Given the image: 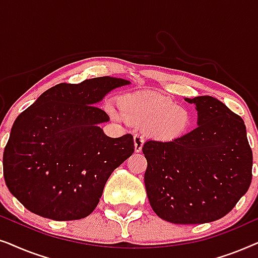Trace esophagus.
<instances>
[{"instance_id": "esophagus-1", "label": "esophagus", "mask_w": 258, "mask_h": 258, "mask_svg": "<svg viewBox=\"0 0 258 258\" xmlns=\"http://www.w3.org/2000/svg\"><path fill=\"white\" fill-rule=\"evenodd\" d=\"M143 143H144V137L142 135H139V134H136V135L134 136V144H135V151H136V153H140V151L142 150Z\"/></svg>"}]
</instances>
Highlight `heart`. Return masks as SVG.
Instances as JSON below:
<instances>
[{
    "label": "heart",
    "mask_w": 258,
    "mask_h": 258,
    "mask_svg": "<svg viewBox=\"0 0 258 258\" xmlns=\"http://www.w3.org/2000/svg\"><path fill=\"white\" fill-rule=\"evenodd\" d=\"M118 110L107 105L108 114L116 121L142 125L144 133L160 141H174L182 137L191 124V115L185 107L171 98L154 94H126L119 97Z\"/></svg>",
    "instance_id": "1"
}]
</instances>
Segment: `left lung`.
Segmentation results:
<instances>
[{
	"mask_svg": "<svg viewBox=\"0 0 258 258\" xmlns=\"http://www.w3.org/2000/svg\"><path fill=\"white\" fill-rule=\"evenodd\" d=\"M185 101L196 104L199 126L177 140L144 143V183L162 220L202 224L230 213L248 191L252 151L244 121L224 103L211 96Z\"/></svg>",
	"mask_w": 258,
	"mask_h": 258,
	"instance_id": "8db88e82",
	"label": "left lung"
}]
</instances>
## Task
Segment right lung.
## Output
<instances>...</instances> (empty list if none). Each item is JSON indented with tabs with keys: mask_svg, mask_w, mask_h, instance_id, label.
Here are the masks:
<instances>
[{
	"mask_svg": "<svg viewBox=\"0 0 258 258\" xmlns=\"http://www.w3.org/2000/svg\"><path fill=\"white\" fill-rule=\"evenodd\" d=\"M125 84L110 76L56 84L17 116L3 153V175L28 210L55 221L93 213L109 176L135 150L130 134L104 135L98 124L109 116L95 105Z\"/></svg>",
	"mask_w": 258,
	"mask_h": 258,
	"instance_id": "add662e5",
	"label": "right lung"
}]
</instances>
